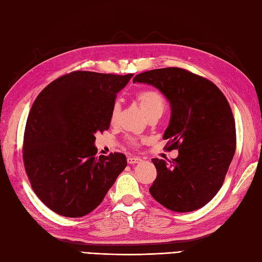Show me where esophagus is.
Listing matches in <instances>:
<instances>
[{"instance_id": "34e87169", "label": "esophagus", "mask_w": 262, "mask_h": 262, "mask_svg": "<svg viewBox=\"0 0 262 262\" xmlns=\"http://www.w3.org/2000/svg\"><path fill=\"white\" fill-rule=\"evenodd\" d=\"M127 162L129 163V164H136V163L142 162V159L141 158H137V157H128L127 158Z\"/></svg>"}]
</instances>
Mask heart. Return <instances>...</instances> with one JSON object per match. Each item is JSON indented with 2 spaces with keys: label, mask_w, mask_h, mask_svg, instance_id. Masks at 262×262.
Wrapping results in <instances>:
<instances>
[{
  "label": "heart",
  "mask_w": 262,
  "mask_h": 262,
  "mask_svg": "<svg viewBox=\"0 0 262 262\" xmlns=\"http://www.w3.org/2000/svg\"><path fill=\"white\" fill-rule=\"evenodd\" d=\"M136 101L140 104L143 113L146 117L159 114L162 115L165 108V100L162 94L159 91L148 89V90H143L136 94ZM120 113V103L116 101L111 109V120L115 121ZM132 143L135 144V140H132Z\"/></svg>",
  "instance_id": "heart-1"
}]
</instances>
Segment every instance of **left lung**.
<instances>
[{"label":"left lung","instance_id":"obj_1","mask_svg":"<svg viewBox=\"0 0 262 262\" xmlns=\"http://www.w3.org/2000/svg\"><path fill=\"white\" fill-rule=\"evenodd\" d=\"M134 83L152 85L171 108L163 140L179 154L166 163L153 159L152 197L165 208L188 213L219 192L235 153V122L229 102L213 82L186 70L166 68L138 74Z\"/></svg>","mask_w":262,"mask_h":262}]
</instances>
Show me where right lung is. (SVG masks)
<instances>
[{
    "label": "right lung",
    "instance_id": "right-lung-1",
    "mask_svg": "<svg viewBox=\"0 0 262 262\" xmlns=\"http://www.w3.org/2000/svg\"><path fill=\"white\" fill-rule=\"evenodd\" d=\"M133 74L76 71L39 93L28 116L24 162L33 191L55 213L81 217L102 203L127 166L124 154L97 157L117 93Z\"/></svg>",
    "mask_w": 262,
    "mask_h": 262
}]
</instances>
